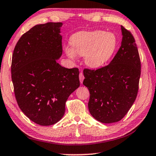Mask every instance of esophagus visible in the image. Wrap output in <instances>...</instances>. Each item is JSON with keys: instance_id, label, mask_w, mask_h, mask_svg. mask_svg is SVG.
<instances>
[{"instance_id": "1", "label": "esophagus", "mask_w": 156, "mask_h": 156, "mask_svg": "<svg viewBox=\"0 0 156 156\" xmlns=\"http://www.w3.org/2000/svg\"><path fill=\"white\" fill-rule=\"evenodd\" d=\"M79 77H80V81L81 83H83V81L84 80V76H83V74L82 73H80V75H79Z\"/></svg>"}]
</instances>
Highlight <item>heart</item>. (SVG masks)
<instances>
[{"instance_id": "b5f03b06", "label": "heart", "mask_w": 156, "mask_h": 156, "mask_svg": "<svg viewBox=\"0 0 156 156\" xmlns=\"http://www.w3.org/2000/svg\"><path fill=\"white\" fill-rule=\"evenodd\" d=\"M70 46H65L64 51L69 58L75 60L77 54L84 56V63L91 68L102 66L113 56L118 40L114 33L102 30L80 32L70 39Z\"/></svg>"}]
</instances>
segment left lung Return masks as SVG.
Returning a JSON list of instances; mask_svg holds the SVG:
<instances>
[{"label": "left lung", "mask_w": 156, "mask_h": 156, "mask_svg": "<svg viewBox=\"0 0 156 156\" xmlns=\"http://www.w3.org/2000/svg\"><path fill=\"white\" fill-rule=\"evenodd\" d=\"M122 42L108 66L83 70V84L90 92L88 109L103 123L118 122L125 116L137 95L141 62L135 40L121 26Z\"/></svg>", "instance_id": "1"}]
</instances>
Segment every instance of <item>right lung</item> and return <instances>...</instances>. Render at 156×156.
Wrapping results in <instances>:
<instances>
[{
    "mask_svg": "<svg viewBox=\"0 0 156 156\" xmlns=\"http://www.w3.org/2000/svg\"><path fill=\"white\" fill-rule=\"evenodd\" d=\"M61 22L38 24L25 33L14 47L11 73L21 111L34 123L51 126L62 119L66 102L80 85L79 69L57 63L61 56Z\"/></svg>",
    "mask_w": 156,
    "mask_h": 156,
    "instance_id": "obj_1",
    "label": "right lung"
}]
</instances>
